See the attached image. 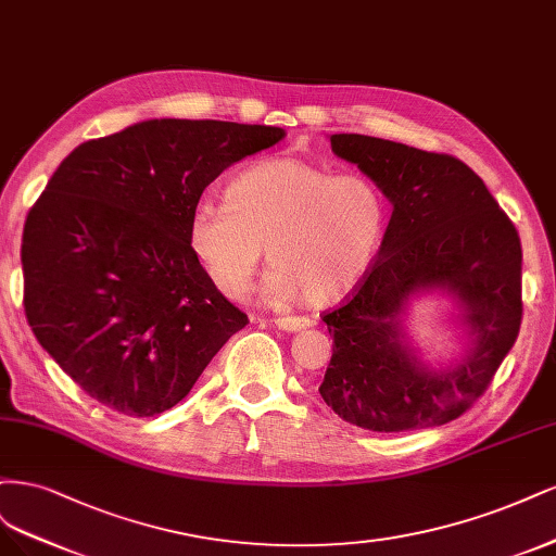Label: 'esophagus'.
<instances>
[{
  "instance_id": "1",
  "label": "esophagus",
  "mask_w": 556,
  "mask_h": 556,
  "mask_svg": "<svg viewBox=\"0 0 556 556\" xmlns=\"http://www.w3.org/2000/svg\"><path fill=\"white\" fill-rule=\"evenodd\" d=\"M275 326L286 332H298V330H304L309 326V318L307 316H277Z\"/></svg>"
}]
</instances>
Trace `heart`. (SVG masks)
I'll use <instances>...</instances> for the list:
<instances>
[{"instance_id": "obj_1", "label": "heart", "mask_w": 556, "mask_h": 556, "mask_svg": "<svg viewBox=\"0 0 556 556\" xmlns=\"http://www.w3.org/2000/svg\"><path fill=\"white\" fill-rule=\"evenodd\" d=\"M388 201L363 173H339L293 154L249 164L226 187V203L203 199L189 242L207 277L230 298L252 289L263 258L273 302L326 304L351 291L383 244Z\"/></svg>"}]
</instances>
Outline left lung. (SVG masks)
Wrapping results in <instances>:
<instances>
[{"label": "left lung", "instance_id": "left-lung-1", "mask_svg": "<svg viewBox=\"0 0 556 556\" xmlns=\"http://www.w3.org/2000/svg\"><path fill=\"white\" fill-rule=\"evenodd\" d=\"M392 203L379 258L324 314L332 357L318 392L339 418L371 432L451 422L480 400L522 324V244L485 182L451 154L383 138L334 134ZM447 288L465 307L472 349L453 370H425L401 344L408 294Z\"/></svg>", "mask_w": 556, "mask_h": 556}]
</instances>
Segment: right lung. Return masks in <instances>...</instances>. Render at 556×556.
<instances>
[{"instance_id": "1", "label": "right lung", "mask_w": 556, "mask_h": 556, "mask_svg": "<svg viewBox=\"0 0 556 556\" xmlns=\"http://www.w3.org/2000/svg\"><path fill=\"white\" fill-rule=\"evenodd\" d=\"M279 127L148 119L87 140L52 173L23 230L31 332L89 397L150 418L189 395L249 318L189 242L191 210Z\"/></svg>"}]
</instances>
